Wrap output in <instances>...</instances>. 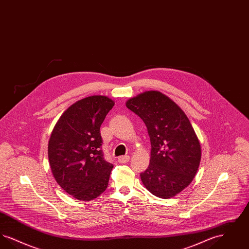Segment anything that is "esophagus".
<instances>
[{
  "label": "esophagus",
  "instance_id": "1",
  "mask_svg": "<svg viewBox=\"0 0 249 249\" xmlns=\"http://www.w3.org/2000/svg\"><path fill=\"white\" fill-rule=\"evenodd\" d=\"M118 160H119V162H120V163H126V162H128L130 160V156L129 155L120 156V157H119Z\"/></svg>",
  "mask_w": 249,
  "mask_h": 249
}]
</instances>
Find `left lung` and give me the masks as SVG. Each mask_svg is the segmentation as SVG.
Wrapping results in <instances>:
<instances>
[{
    "mask_svg": "<svg viewBox=\"0 0 249 249\" xmlns=\"http://www.w3.org/2000/svg\"><path fill=\"white\" fill-rule=\"evenodd\" d=\"M126 107L144 122L151 142L150 163L140 174L146 190L169 199L185 190L201 161V145L184 111L166 95L150 90Z\"/></svg>",
    "mask_w": 249,
    "mask_h": 249,
    "instance_id": "left-lung-1",
    "label": "left lung"
}]
</instances>
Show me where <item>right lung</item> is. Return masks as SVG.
<instances>
[{
  "mask_svg": "<svg viewBox=\"0 0 249 249\" xmlns=\"http://www.w3.org/2000/svg\"><path fill=\"white\" fill-rule=\"evenodd\" d=\"M115 105L107 96H89L71 105L59 118L48 142L53 177L65 192L90 201L107 190L113 164L102 150L100 128Z\"/></svg>",
  "mask_w": 249,
  "mask_h": 249,
  "instance_id": "right-lung-1",
  "label": "right lung"
}]
</instances>
